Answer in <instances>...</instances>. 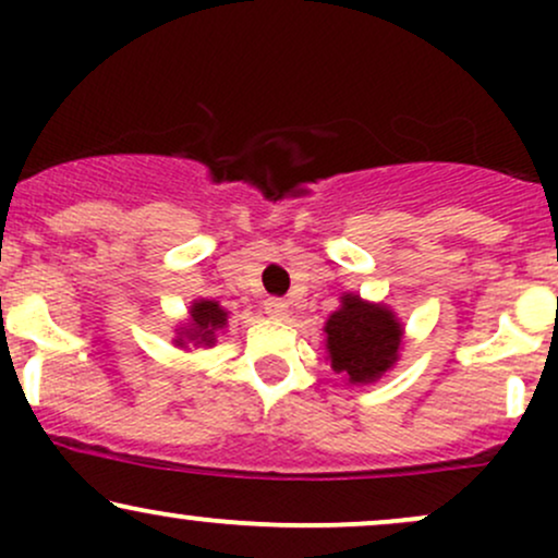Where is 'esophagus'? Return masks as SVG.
<instances>
[{"label":"esophagus","instance_id":"esophagus-1","mask_svg":"<svg viewBox=\"0 0 558 558\" xmlns=\"http://www.w3.org/2000/svg\"><path fill=\"white\" fill-rule=\"evenodd\" d=\"M265 312H267V315H270L272 319H283V317H288V304H286L283 299L272 296V299L265 301Z\"/></svg>","mask_w":558,"mask_h":558}]
</instances>
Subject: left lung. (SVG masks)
Listing matches in <instances>:
<instances>
[{
	"label": "left lung",
	"mask_w": 558,
	"mask_h": 558,
	"mask_svg": "<svg viewBox=\"0 0 558 558\" xmlns=\"http://www.w3.org/2000/svg\"><path fill=\"white\" fill-rule=\"evenodd\" d=\"M328 351L336 373L349 383H373L399 360L401 325L386 306L364 304L354 293H345L343 306L330 315Z\"/></svg>",
	"instance_id": "8db88e82"
}]
</instances>
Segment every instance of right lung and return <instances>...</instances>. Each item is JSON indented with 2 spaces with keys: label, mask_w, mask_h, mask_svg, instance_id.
<instances>
[{
  "label": "right lung",
  "mask_w": 558,
  "mask_h": 558,
  "mask_svg": "<svg viewBox=\"0 0 558 558\" xmlns=\"http://www.w3.org/2000/svg\"><path fill=\"white\" fill-rule=\"evenodd\" d=\"M228 312L220 310L217 301H196L191 310V328L183 332L194 343H215V330L226 325ZM178 343H183V338Z\"/></svg>",
  "instance_id": "right-lung-1"
}]
</instances>
